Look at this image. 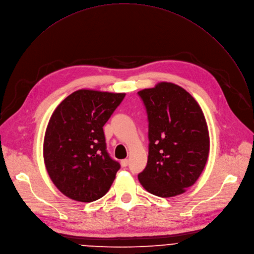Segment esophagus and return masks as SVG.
Instances as JSON below:
<instances>
[{
	"mask_svg": "<svg viewBox=\"0 0 254 254\" xmlns=\"http://www.w3.org/2000/svg\"><path fill=\"white\" fill-rule=\"evenodd\" d=\"M128 163H129L128 159H123V160H121V166H122V167H126V166L128 165Z\"/></svg>",
	"mask_w": 254,
	"mask_h": 254,
	"instance_id": "obj_1",
	"label": "esophagus"
}]
</instances>
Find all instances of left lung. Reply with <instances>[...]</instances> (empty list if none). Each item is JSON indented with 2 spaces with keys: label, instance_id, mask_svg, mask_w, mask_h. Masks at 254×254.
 <instances>
[{
  "label": "left lung",
  "instance_id": "obj_1",
  "mask_svg": "<svg viewBox=\"0 0 254 254\" xmlns=\"http://www.w3.org/2000/svg\"><path fill=\"white\" fill-rule=\"evenodd\" d=\"M149 121V155L139 173L141 185L151 194L173 197L186 192L203 171L210 139L197 101L182 87L160 82L138 92Z\"/></svg>",
  "mask_w": 254,
  "mask_h": 254
}]
</instances>
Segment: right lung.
<instances>
[{"label": "right lung", "mask_w": 254, "mask_h": 254, "mask_svg": "<svg viewBox=\"0 0 254 254\" xmlns=\"http://www.w3.org/2000/svg\"><path fill=\"white\" fill-rule=\"evenodd\" d=\"M124 97L125 93L77 90L51 116L44 163L54 185L70 199L92 202L109 191L120 164L107 153L103 126Z\"/></svg>", "instance_id": "1"}]
</instances>
